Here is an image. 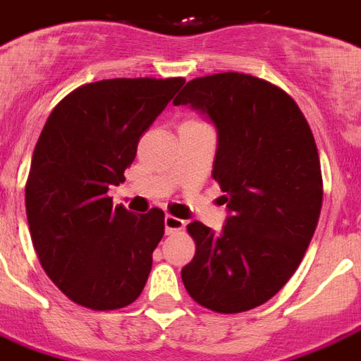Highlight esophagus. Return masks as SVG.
<instances>
[{"mask_svg": "<svg viewBox=\"0 0 361 361\" xmlns=\"http://www.w3.org/2000/svg\"><path fill=\"white\" fill-rule=\"evenodd\" d=\"M164 226H166L167 235H171V233H178V231H183L184 226H186V222L180 219H177V216H169V214H166V219H164Z\"/></svg>", "mask_w": 361, "mask_h": 361, "instance_id": "34e87169", "label": "esophagus"}]
</instances>
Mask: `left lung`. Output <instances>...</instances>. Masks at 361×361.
<instances>
[{
	"instance_id": "8db88e82",
	"label": "left lung",
	"mask_w": 361,
	"mask_h": 361,
	"mask_svg": "<svg viewBox=\"0 0 361 361\" xmlns=\"http://www.w3.org/2000/svg\"><path fill=\"white\" fill-rule=\"evenodd\" d=\"M173 105L214 126L212 178L228 209L220 233L188 226L195 256L180 271L184 286L211 311H250L294 275L317 230L322 173L312 131L292 97L252 75L190 80Z\"/></svg>"
}]
</instances>
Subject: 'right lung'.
<instances>
[{
	"label": "right lung",
	"mask_w": 361,
	"mask_h": 361,
	"mask_svg": "<svg viewBox=\"0 0 361 361\" xmlns=\"http://www.w3.org/2000/svg\"><path fill=\"white\" fill-rule=\"evenodd\" d=\"M184 79H107L66 96L35 145L26 184L33 247L50 281L82 307L133 303L164 237V212L113 209L137 142Z\"/></svg>",
	"instance_id": "add662e5"
}]
</instances>
